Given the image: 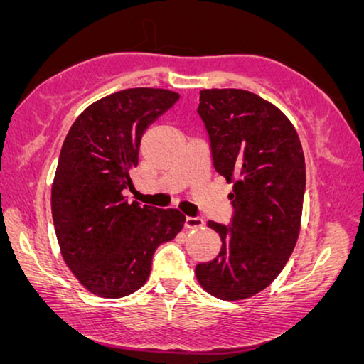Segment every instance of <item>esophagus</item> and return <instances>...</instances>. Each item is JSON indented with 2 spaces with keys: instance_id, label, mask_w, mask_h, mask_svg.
<instances>
[{
  "instance_id": "34e87169",
  "label": "esophagus",
  "mask_w": 364,
  "mask_h": 364,
  "mask_svg": "<svg viewBox=\"0 0 364 364\" xmlns=\"http://www.w3.org/2000/svg\"><path fill=\"white\" fill-rule=\"evenodd\" d=\"M186 227L187 228H200L203 227L202 217H186Z\"/></svg>"
}]
</instances>
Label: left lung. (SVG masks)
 I'll return each mask as SVG.
<instances>
[{
  "instance_id": "1",
  "label": "left lung",
  "mask_w": 364,
  "mask_h": 364,
  "mask_svg": "<svg viewBox=\"0 0 364 364\" xmlns=\"http://www.w3.org/2000/svg\"><path fill=\"white\" fill-rule=\"evenodd\" d=\"M215 171L235 182L228 225L208 220L222 240L197 280L220 300L262 291L287 265L300 233L305 156L285 114L242 89H205L197 107Z\"/></svg>"
}]
</instances>
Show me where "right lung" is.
<instances>
[{
	"mask_svg": "<svg viewBox=\"0 0 364 364\" xmlns=\"http://www.w3.org/2000/svg\"><path fill=\"white\" fill-rule=\"evenodd\" d=\"M167 89L134 87L99 99L64 139L51 191L56 237L66 265L94 295L121 298L147 282L157 247L176 238V208L129 202L141 139L177 102Z\"/></svg>",
	"mask_w": 364,
	"mask_h": 364,
	"instance_id": "obj_1",
	"label": "right lung"
}]
</instances>
